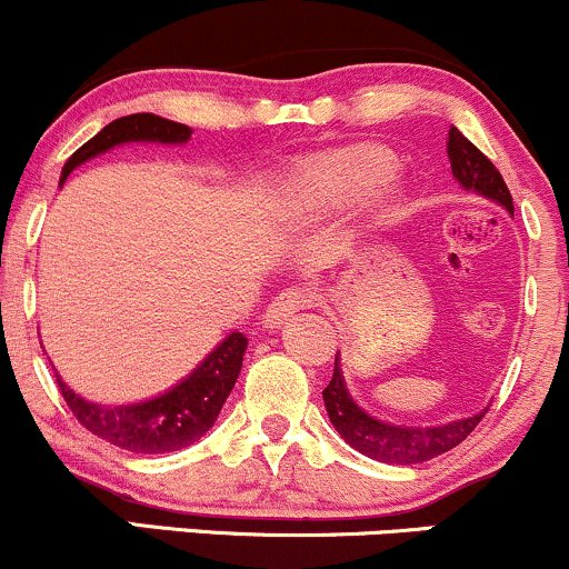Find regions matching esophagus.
I'll return each instance as SVG.
<instances>
[{"label":"esophagus","mask_w":569,"mask_h":569,"mask_svg":"<svg viewBox=\"0 0 569 569\" xmlns=\"http://www.w3.org/2000/svg\"><path fill=\"white\" fill-rule=\"evenodd\" d=\"M310 302H312L310 293H307L305 289H297V286H291V289H283L276 299H272L270 305H267L264 326H267V329H276V326L289 321V318H293V312H299L302 307H307Z\"/></svg>","instance_id":"1"}]
</instances>
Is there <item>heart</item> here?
Segmentation results:
<instances>
[{
  "label": "heart",
  "instance_id": "heart-1",
  "mask_svg": "<svg viewBox=\"0 0 569 569\" xmlns=\"http://www.w3.org/2000/svg\"><path fill=\"white\" fill-rule=\"evenodd\" d=\"M396 168V158L388 149L363 143V147L342 149L297 168L286 181V198L299 213L331 211L345 202L361 198L363 192L382 184Z\"/></svg>",
  "mask_w": 569,
  "mask_h": 569
}]
</instances>
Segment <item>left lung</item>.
Listing matches in <instances>:
<instances>
[{"label":"left lung","mask_w":569,"mask_h":569,"mask_svg":"<svg viewBox=\"0 0 569 569\" xmlns=\"http://www.w3.org/2000/svg\"><path fill=\"white\" fill-rule=\"evenodd\" d=\"M447 152L449 162H452L455 179L460 181L462 187L500 202V206H506L508 211L513 213V198L511 192H508L500 171L457 128H449ZM323 403L326 411H329L331 426L337 428V433L342 436L352 449L371 457V460L393 462V466H415V462L433 460V457L449 452V449H455L457 443L466 441L468 436H471V430L479 426L481 417H485L487 411L485 409L481 415L466 417V420L449 422V426L439 428L388 426V422L375 420L367 411L356 407V401H352L348 390H345L342 371H339V358L335 361V377H331V382L326 385L323 390Z\"/></svg>","instance_id":"left-lung-1"}]
</instances>
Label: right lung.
Masks as SVG:
<instances>
[{"label":"right lung","instance_id":"1","mask_svg":"<svg viewBox=\"0 0 569 569\" xmlns=\"http://www.w3.org/2000/svg\"><path fill=\"white\" fill-rule=\"evenodd\" d=\"M189 136H192V130L187 126L171 122L158 114L120 117V120L109 122L101 133H96L93 139L82 143L71 154L61 171V184L80 162L107 152V149L117 147V143H184ZM246 345L248 337L240 335V331H232L184 382L176 385L166 396L133 403V407H101V403H90L77 393H71L61 377H56V382L63 401L69 403L71 415L77 417V422L84 430L98 436V439L136 455L176 452V449H184L192 441H198L213 426L221 407H224L227 396H230L234 380H238L240 367H243Z\"/></svg>","mask_w":569,"mask_h":569}]
</instances>
